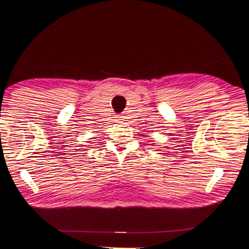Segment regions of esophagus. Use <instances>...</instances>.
<instances>
[{"label":"esophagus","mask_w":249,"mask_h":249,"mask_svg":"<svg viewBox=\"0 0 249 249\" xmlns=\"http://www.w3.org/2000/svg\"><path fill=\"white\" fill-rule=\"evenodd\" d=\"M119 118H122V119H125L124 116H121V117H119Z\"/></svg>","instance_id":"obj_1"}]
</instances>
